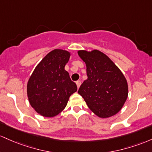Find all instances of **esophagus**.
<instances>
[{
	"mask_svg": "<svg viewBox=\"0 0 152 152\" xmlns=\"http://www.w3.org/2000/svg\"><path fill=\"white\" fill-rule=\"evenodd\" d=\"M76 84H77V88H79L80 87V85H81V82L79 81V80L77 81Z\"/></svg>",
	"mask_w": 152,
	"mask_h": 152,
	"instance_id": "obj_1",
	"label": "esophagus"
}]
</instances>
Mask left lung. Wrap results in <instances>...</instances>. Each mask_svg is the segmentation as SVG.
Segmentation results:
<instances>
[{"mask_svg": "<svg viewBox=\"0 0 152 152\" xmlns=\"http://www.w3.org/2000/svg\"><path fill=\"white\" fill-rule=\"evenodd\" d=\"M77 53L86 64L88 75L78 93L98 117L107 118L117 114L129 94L127 80L122 72L106 54L97 49L79 50Z\"/></svg>", "mask_w": 152, "mask_h": 152, "instance_id": "left-lung-1", "label": "left lung"}]
</instances>
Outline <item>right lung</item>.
<instances>
[{
    "instance_id": "obj_1",
    "label": "right lung",
    "mask_w": 152,
    "mask_h": 152,
    "mask_svg": "<svg viewBox=\"0 0 152 152\" xmlns=\"http://www.w3.org/2000/svg\"><path fill=\"white\" fill-rule=\"evenodd\" d=\"M71 52L61 49L51 51L35 67L27 83L31 106L44 117L57 115L67 105L69 97L77 90L64 69Z\"/></svg>"
}]
</instances>
